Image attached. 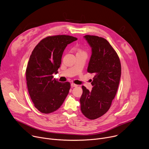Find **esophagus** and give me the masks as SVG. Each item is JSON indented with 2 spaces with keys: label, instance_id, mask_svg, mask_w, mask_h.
<instances>
[{
  "label": "esophagus",
  "instance_id": "34e87169",
  "mask_svg": "<svg viewBox=\"0 0 149 149\" xmlns=\"http://www.w3.org/2000/svg\"><path fill=\"white\" fill-rule=\"evenodd\" d=\"M71 87H77V86H78V85L75 84H74V83H72V84H71Z\"/></svg>",
  "mask_w": 149,
  "mask_h": 149
}]
</instances>
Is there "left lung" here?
Listing matches in <instances>:
<instances>
[{
    "mask_svg": "<svg viewBox=\"0 0 149 149\" xmlns=\"http://www.w3.org/2000/svg\"><path fill=\"white\" fill-rule=\"evenodd\" d=\"M84 38L92 48L87 71L94 77L91 91L82 86L81 110L88 119L95 120L107 112L116 95L121 63L117 52L105 39L89 35Z\"/></svg>",
    "mask_w": 149,
    "mask_h": 149,
    "instance_id": "1",
    "label": "left lung"
}]
</instances>
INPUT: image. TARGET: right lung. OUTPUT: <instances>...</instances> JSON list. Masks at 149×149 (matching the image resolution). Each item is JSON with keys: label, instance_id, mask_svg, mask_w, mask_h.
Returning <instances> with one entry per match:
<instances>
[{"label": "right lung", "instance_id": "obj_1", "mask_svg": "<svg viewBox=\"0 0 149 149\" xmlns=\"http://www.w3.org/2000/svg\"><path fill=\"white\" fill-rule=\"evenodd\" d=\"M77 40L70 35L49 36L42 39L33 49L26 70L28 92L34 106L40 112L49 114L57 110L68 94L69 82L53 79L61 63L68 44Z\"/></svg>", "mask_w": 149, "mask_h": 149}]
</instances>
